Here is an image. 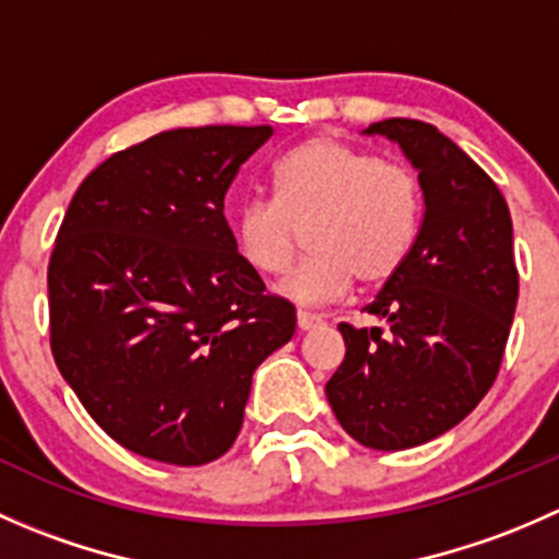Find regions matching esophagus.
<instances>
[{
	"mask_svg": "<svg viewBox=\"0 0 559 559\" xmlns=\"http://www.w3.org/2000/svg\"><path fill=\"white\" fill-rule=\"evenodd\" d=\"M321 316L319 313H311V311H297V326L300 330H313V326L321 324Z\"/></svg>",
	"mask_w": 559,
	"mask_h": 559,
	"instance_id": "1",
	"label": "esophagus"
}]
</instances>
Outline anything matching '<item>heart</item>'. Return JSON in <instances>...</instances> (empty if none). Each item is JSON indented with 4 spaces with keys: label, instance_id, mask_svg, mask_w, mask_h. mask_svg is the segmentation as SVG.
I'll use <instances>...</instances> for the list:
<instances>
[{
    "label": "heart",
    "instance_id": "1",
    "mask_svg": "<svg viewBox=\"0 0 559 559\" xmlns=\"http://www.w3.org/2000/svg\"><path fill=\"white\" fill-rule=\"evenodd\" d=\"M275 197H251L233 222L240 259L262 275L292 267L302 243L313 253L284 284L297 302L341 297L357 278L376 286L408 259L421 222L414 167L337 138H313L281 156Z\"/></svg>",
    "mask_w": 559,
    "mask_h": 559
}]
</instances>
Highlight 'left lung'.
<instances>
[{
	"mask_svg": "<svg viewBox=\"0 0 559 559\" xmlns=\"http://www.w3.org/2000/svg\"><path fill=\"white\" fill-rule=\"evenodd\" d=\"M419 170V235L403 267L362 311L379 326L337 324L346 357L326 381L343 430L400 452L460 425L498 379L514 321L520 270L503 194L432 123H370Z\"/></svg>",
	"mask_w": 559,
	"mask_h": 559,
	"instance_id": "1",
	"label": "left lung"
}]
</instances>
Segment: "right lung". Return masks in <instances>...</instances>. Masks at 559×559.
Here are the masks:
<instances>
[{
  "label": "right lung",
  "instance_id": "add662e5",
  "mask_svg": "<svg viewBox=\"0 0 559 559\" xmlns=\"http://www.w3.org/2000/svg\"><path fill=\"white\" fill-rule=\"evenodd\" d=\"M273 127L170 129L107 156L48 262L56 368L129 452L218 460L251 376L295 335V306L240 259L224 197Z\"/></svg>",
  "mask_w": 559,
  "mask_h": 559
}]
</instances>
